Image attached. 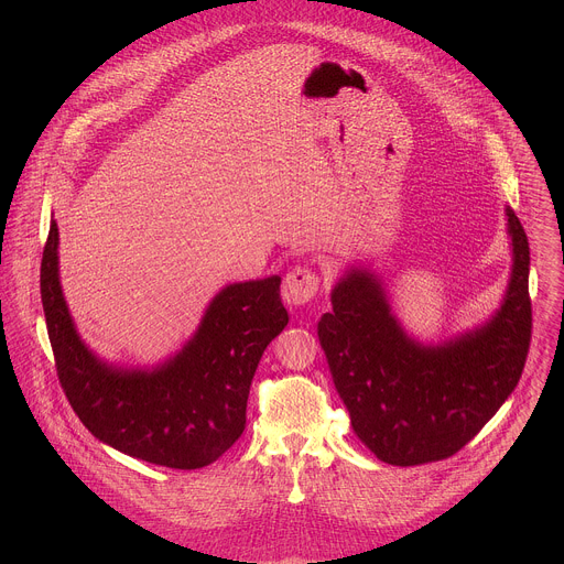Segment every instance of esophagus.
I'll return each mask as SVG.
<instances>
[{"mask_svg":"<svg viewBox=\"0 0 564 564\" xmlns=\"http://www.w3.org/2000/svg\"><path fill=\"white\" fill-rule=\"evenodd\" d=\"M319 293V275L308 267H295L282 282V300L289 306H306Z\"/></svg>","mask_w":564,"mask_h":564,"instance_id":"esophagus-1","label":"esophagus"}]
</instances>
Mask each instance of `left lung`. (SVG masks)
I'll use <instances>...</instances> for the list:
<instances>
[{
  "mask_svg": "<svg viewBox=\"0 0 564 564\" xmlns=\"http://www.w3.org/2000/svg\"><path fill=\"white\" fill-rule=\"evenodd\" d=\"M512 271L499 311L441 345L410 338L378 275L351 267L317 325L334 387L358 438L382 460L412 467L454 456L514 391L532 338L530 245L512 208Z\"/></svg>",
  "mask_w": 564,
  "mask_h": 564,
  "instance_id": "1",
  "label": "left lung"
}]
</instances>
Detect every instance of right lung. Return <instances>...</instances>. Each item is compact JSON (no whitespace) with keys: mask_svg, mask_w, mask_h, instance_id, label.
Segmentation results:
<instances>
[{"mask_svg":"<svg viewBox=\"0 0 564 564\" xmlns=\"http://www.w3.org/2000/svg\"><path fill=\"white\" fill-rule=\"evenodd\" d=\"M280 275L221 289L193 338L154 369L99 360L80 338L58 278L52 219L41 260V300L58 380L84 427L101 443L152 465L199 469L245 430L256 367L286 327Z\"/></svg>","mask_w":564,"mask_h":564,"instance_id":"obj_1","label":"right lung"}]
</instances>
